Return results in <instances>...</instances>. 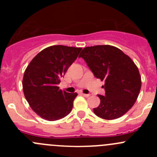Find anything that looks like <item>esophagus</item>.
Listing matches in <instances>:
<instances>
[{"instance_id": "obj_1", "label": "esophagus", "mask_w": 157, "mask_h": 157, "mask_svg": "<svg viewBox=\"0 0 157 157\" xmlns=\"http://www.w3.org/2000/svg\"><path fill=\"white\" fill-rule=\"evenodd\" d=\"M81 95H82V96H84V97H89V96H90V94H85V93H81Z\"/></svg>"}]
</instances>
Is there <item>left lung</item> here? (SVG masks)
Segmentation results:
<instances>
[{
	"mask_svg": "<svg viewBox=\"0 0 157 157\" xmlns=\"http://www.w3.org/2000/svg\"><path fill=\"white\" fill-rule=\"evenodd\" d=\"M83 58L101 81L105 82V96L98 95L100 104L93 112L101 118L113 120L124 115L134 105L140 88L141 77L137 65L119 48L109 45L86 47Z\"/></svg>",
	"mask_w": 157,
	"mask_h": 157,
	"instance_id": "obj_1",
	"label": "left lung"
}]
</instances>
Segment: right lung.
Returning a JSON list of instances; mask_svg holds the SVG:
<instances>
[{
    "mask_svg": "<svg viewBox=\"0 0 157 157\" xmlns=\"http://www.w3.org/2000/svg\"><path fill=\"white\" fill-rule=\"evenodd\" d=\"M82 48L52 45L41 51L25 70L23 90L31 109L43 119L56 121L71 112L77 93L58 85Z\"/></svg>",
    "mask_w": 157,
    "mask_h": 157,
    "instance_id": "add662e5",
    "label": "right lung"
}]
</instances>
